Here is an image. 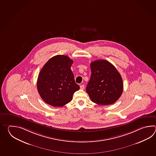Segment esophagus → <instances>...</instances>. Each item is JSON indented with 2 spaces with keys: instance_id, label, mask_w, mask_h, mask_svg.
Masks as SVG:
<instances>
[{
  "instance_id": "34e87169",
  "label": "esophagus",
  "mask_w": 156,
  "mask_h": 156,
  "mask_svg": "<svg viewBox=\"0 0 156 156\" xmlns=\"http://www.w3.org/2000/svg\"><path fill=\"white\" fill-rule=\"evenodd\" d=\"M85 89V86L83 85H80V89L83 90Z\"/></svg>"
}]
</instances>
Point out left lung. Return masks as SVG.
Instances as JSON below:
<instances>
[{
	"label": "left lung",
	"mask_w": 156,
	"mask_h": 156,
	"mask_svg": "<svg viewBox=\"0 0 156 156\" xmlns=\"http://www.w3.org/2000/svg\"><path fill=\"white\" fill-rule=\"evenodd\" d=\"M90 68L91 75L86 92L91 101L102 105L115 103L123 93V80L119 73L105 60L93 61Z\"/></svg>",
	"instance_id": "8db88e82"
}]
</instances>
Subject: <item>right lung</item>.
<instances>
[{
	"label": "right lung",
	"mask_w": 156,
	"mask_h": 156,
	"mask_svg": "<svg viewBox=\"0 0 156 156\" xmlns=\"http://www.w3.org/2000/svg\"><path fill=\"white\" fill-rule=\"evenodd\" d=\"M73 61L65 55L51 58L41 70L37 86L40 96L51 106H62L69 103L80 86L75 83L71 66Z\"/></svg>",
	"instance_id": "obj_1"
}]
</instances>
